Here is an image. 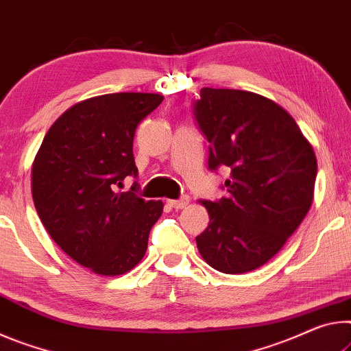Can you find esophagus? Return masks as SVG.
Wrapping results in <instances>:
<instances>
[{
  "label": "esophagus",
  "mask_w": 351,
  "mask_h": 351,
  "mask_svg": "<svg viewBox=\"0 0 351 351\" xmlns=\"http://www.w3.org/2000/svg\"><path fill=\"white\" fill-rule=\"evenodd\" d=\"M189 204V197L188 196H183L179 200H168V205L172 206L174 210H182L185 208V206Z\"/></svg>",
  "instance_id": "obj_1"
}]
</instances>
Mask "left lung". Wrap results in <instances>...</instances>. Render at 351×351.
I'll list each match as a JSON object with an SVG mask.
<instances>
[{"instance_id": "1", "label": "left lung", "mask_w": 351, "mask_h": 351, "mask_svg": "<svg viewBox=\"0 0 351 351\" xmlns=\"http://www.w3.org/2000/svg\"><path fill=\"white\" fill-rule=\"evenodd\" d=\"M194 114L210 143V169H230L228 196L200 200L210 223L196 238L199 254L223 274L255 271L311 208L314 149L283 107L252 91L205 87Z\"/></svg>"}]
</instances>
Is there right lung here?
<instances>
[{"instance_id":"1","label":"right lung","mask_w":351,"mask_h":351,"mask_svg":"<svg viewBox=\"0 0 351 351\" xmlns=\"http://www.w3.org/2000/svg\"><path fill=\"white\" fill-rule=\"evenodd\" d=\"M157 93H110L63 112L42 141L31 169L32 199L54 243L80 266L106 277L134 269L162 200H145L117 185L136 176V125L162 104Z\"/></svg>"}]
</instances>
